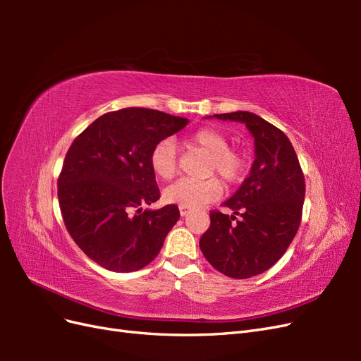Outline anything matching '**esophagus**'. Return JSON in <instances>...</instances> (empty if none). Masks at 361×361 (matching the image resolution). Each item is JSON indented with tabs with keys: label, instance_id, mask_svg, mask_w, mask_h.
<instances>
[{
	"label": "esophagus",
	"instance_id": "esophagus-1",
	"mask_svg": "<svg viewBox=\"0 0 361 361\" xmlns=\"http://www.w3.org/2000/svg\"><path fill=\"white\" fill-rule=\"evenodd\" d=\"M179 212H180V215H182V216H185V215H188V214L191 212V209H190V207L179 206Z\"/></svg>",
	"mask_w": 361,
	"mask_h": 361
}]
</instances>
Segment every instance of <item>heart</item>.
Wrapping results in <instances>:
<instances>
[{
  "label": "heart",
  "mask_w": 361,
  "mask_h": 361,
  "mask_svg": "<svg viewBox=\"0 0 361 361\" xmlns=\"http://www.w3.org/2000/svg\"><path fill=\"white\" fill-rule=\"evenodd\" d=\"M185 145L207 154L203 167V180L180 179L164 190V200L185 207H200L220 197L223 191L220 176L226 185H235L243 179L247 159L241 150L228 147V137L216 128H200L191 134ZM150 169L162 180H170L179 173L178 149L171 138H162L149 155Z\"/></svg>",
  "instance_id": "b5f03b06"
}]
</instances>
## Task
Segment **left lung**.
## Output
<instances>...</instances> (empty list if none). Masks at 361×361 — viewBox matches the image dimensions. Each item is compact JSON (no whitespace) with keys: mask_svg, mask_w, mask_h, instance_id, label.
<instances>
[{"mask_svg":"<svg viewBox=\"0 0 361 361\" xmlns=\"http://www.w3.org/2000/svg\"><path fill=\"white\" fill-rule=\"evenodd\" d=\"M243 122L255 137L256 159L248 178L223 203L227 215L211 211V226L200 250L221 274L248 279L271 268L285 255L301 223L304 174L286 134L248 111L215 114Z\"/></svg>","mask_w":361,"mask_h":361,"instance_id":"left-lung-1","label":"left lung"}]
</instances>
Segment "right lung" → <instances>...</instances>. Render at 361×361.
I'll return each mask as SVG.
<instances>
[{"instance_id": "right-lung-1", "label": "right lung", "mask_w": 361, "mask_h": 361, "mask_svg": "<svg viewBox=\"0 0 361 361\" xmlns=\"http://www.w3.org/2000/svg\"><path fill=\"white\" fill-rule=\"evenodd\" d=\"M188 118L147 108H123L96 118L73 140L59 176L64 226L84 253L114 272L149 265L179 220V207L159 200L149 164L154 146Z\"/></svg>"}]
</instances>
